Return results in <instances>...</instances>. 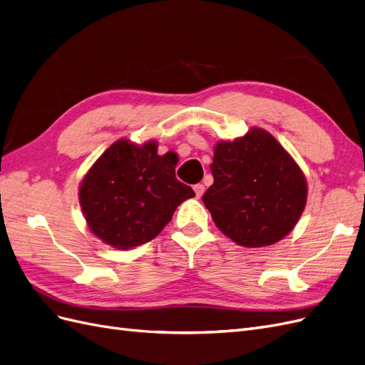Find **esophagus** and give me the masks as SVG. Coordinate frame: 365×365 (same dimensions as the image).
<instances>
[{"label":"esophagus","mask_w":365,"mask_h":365,"mask_svg":"<svg viewBox=\"0 0 365 365\" xmlns=\"http://www.w3.org/2000/svg\"><path fill=\"white\" fill-rule=\"evenodd\" d=\"M193 190H195V195H196V197H201V196L204 195L205 187H204L202 184H195V185H193Z\"/></svg>","instance_id":"1"}]
</instances>
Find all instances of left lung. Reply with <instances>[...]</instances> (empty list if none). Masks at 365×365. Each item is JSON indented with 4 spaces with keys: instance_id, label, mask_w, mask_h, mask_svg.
<instances>
[{
    "instance_id": "obj_1",
    "label": "left lung",
    "mask_w": 365,
    "mask_h": 365,
    "mask_svg": "<svg viewBox=\"0 0 365 365\" xmlns=\"http://www.w3.org/2000/svg\"><path fill=\"white\" fill-rule=\"evenodd\" d=\"M210 169L215 182L202 201L225 236L260 248L291 233L304 210L307 184L269 132L252 128L235 141L216 143Z\"/></svg>"
}]
</instances>
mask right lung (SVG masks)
<instances>
[{
    "label": "right lung",
    "instance_id": "obj_1",
    "mask_svg": "<svg viewBox=\"0 0 365 365\" xmlns=\"http://www.w3.org/2000/svg\"><path fill=\"white\" fill-rule=\"evenodd\" d=\"M176 160L158 155V143L134 145L121 138L109 146L81 182L86 224L98 239L129 250L157 237L181 202L195 196L175 176Z\"/></svg>",
    "mask_w": 365,
    "mask_h": 365
}]
</instances>
